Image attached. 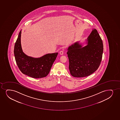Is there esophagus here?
<instances>
[{
	"instance_id": "34e87169",
	"label": "esophagus",
	"mask_w": 120,
	"mask_h": 120,
	"mask_svg": "<svg viewBox=\"0 0 120 120\" xmlns=\"http://www.w3.org/2000/svg\"><path fill=\"white\" fill-rule=\"evenodd\" d=\"M64 50H61L60 52H59L60 55H63L64 54Z\"/></svg>"
}]
</instances>
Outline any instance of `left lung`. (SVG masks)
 Here are the masks:
<instances>
[{
	"instance_id": "obj_1",
	"label": "left lung",
	"mask_w": 120,
	"mask_h": 120,
	"mask_svg": "<svg viewBox=\"0 0 120 120\" xmlns=\"http://www.w3.org/2000/svg\"><path fill=\"white\" fill-rule=\"evenodd\" d=\"M82 47L79 41L68 47L67 52L71 75L81 78L90 75L98 70L102 59L103 44L97 30L93 29Z\"/></svg>"
}]
</instances>
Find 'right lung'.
I'll list each match as a JSON object with an SVG mask.
<instances>
[{
    "label": "right lung",
    "instance_id": "add662e5",
    "mask_svg": "<svg viewBox=\"0 0 120 120\" xmlns=\"http://www.w3.org/2000/svg\"><path fill=\"white\" fill-rule=\"evenodd\" d=\"M21 30L15 42L14 55L20 71L23 74L35 79L46 77L58 55V52L47 54L39 58L28 56L22 51L21 45Z\"/></svg>",
    "mask_w": 120,
    "mask_h": 120
}]
</instances>
